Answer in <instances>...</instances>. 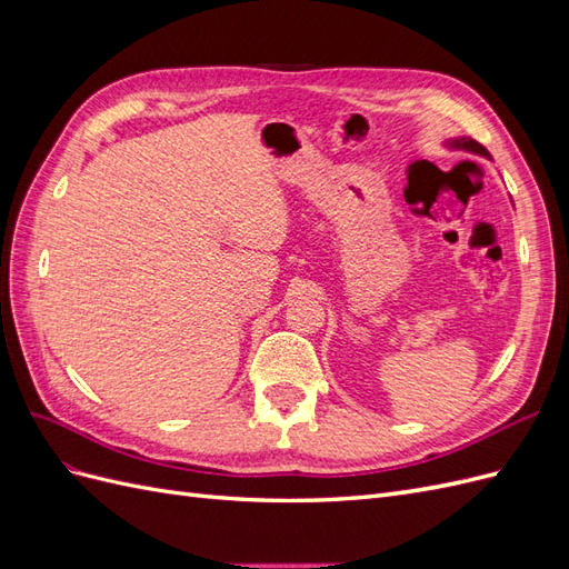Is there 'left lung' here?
<instances>
[{
  "label": "left lung",
  "instance_id": "left-lung-1",
  "mask_svg": "<svg viewBox=\"0 0 569 569\" xmlns=\"http://www.w3.org/2000/svg\"><path fill=\"white\" fill-rule=\"evenodd\" d=\"M443 149L449 151H468V153H475V157H485L491 161V153L487 151V147H481L479 142H475L472 137H449V140L441 142Z\"/></svg>",
  "mask_w": 569,
  "mask_h": 569
}]
</instances>
